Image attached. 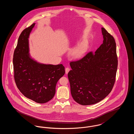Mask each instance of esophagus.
<instances>
[{
	"label": "esophagus",
	"instance_id": "obj_1",
	"mask_svg": "<svg viewBox=\"0 0 134 134\" xmlns=\"http://www.w3.org/2000/svg\"><path fill=\"white\" fill-rule=\"evenodd\" d=\"M70 69L68 67H67L66 69H65V72H66V74H68V73L69 72V71H70Z\"/></svg>",
	"mask_w": 134,
	"mask_h": 134
}]
</instances>
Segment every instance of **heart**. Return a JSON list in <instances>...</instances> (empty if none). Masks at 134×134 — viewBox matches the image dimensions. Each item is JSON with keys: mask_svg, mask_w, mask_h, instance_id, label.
Masks as SVG:
<instances>
[{"mask_svg": "<svg viewBox=\"0 0 134 134\" xmlns=\"http://www.w3.org/2000/svg\"><path fill=\"white\" fill-rule=\"evenodd\" d=\"M86 49L85 46L83 44L78 45L74 51V55L76 57H81L84 53Z\"/></svg>", "mask_w": 134, "mask_h": 134, "instance_id": "heart-1", "label": "heart"}]
</instances>
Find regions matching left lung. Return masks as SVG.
Here are the masks:
<instances>
[{
  "mask_svg": "<svg viewBox=\"0 0 134 134\" xmlns=\"http://www.w3.org/2000/svg\"><path fill=\"white\" fill-rule=\"evenodd\" d=\"M103 43L95 53L90 52L70 65L68 73L71 95L78 103L87 105L100 102L111 92L118 68L114 37L102 27Z\"/></svg>",
  "mask_w": 134,
  "mask_h": 134,
  "instance_id": "8db88e82",
  "label": "left lung"
}]
</instances>
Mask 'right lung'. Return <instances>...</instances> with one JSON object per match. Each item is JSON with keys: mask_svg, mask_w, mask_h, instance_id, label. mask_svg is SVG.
Returning a JSON list of instances; mask_svg holds the SVG:
<instances>
[{"mask_svg": "<svg viewBox=\"0 0 134 134\" xmlns=\"http://www.w3.org/2000/svg\"><path fill=\"white\" fill-rule=\"evenodd\" d=\"M35 25L34 23L26 28L19 36L13 58L14 77L24 96L36 102L44 103L55 96L56 84L65 71L62 64H42L31 57L29 38Z\"/></svg>", "mask_w": 134, "mask_h": 134, "instance_id": "obj_1", "label": "right lung"}]
</instances>
